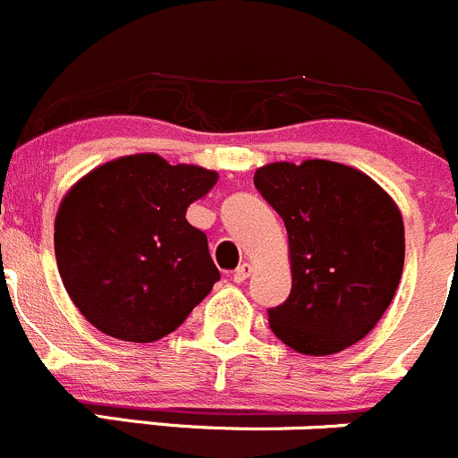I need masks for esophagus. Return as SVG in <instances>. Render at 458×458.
<instances>
[{"label":"esophagus","instance_id":"obj_1","mask_svg":"<svg viewBox=\"0 0 458 458\" xmlns=\"http://www.w3.org/2000/svg\"><path fill=\"white\" fill-rule=\"evenodd\" d=\"M250 274H251V265L250 263H242V265H238L236 269H233L232 278L236 283H242V281H247V278H250Z\"/></svg>","mask_w":458,"mask_h":458}]
</instances>
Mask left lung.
Returning a JSON list of instances; mask_svg holds the SVG:
<instances>
[{
	"mask_svg": "<svg viewBox=\"0 0 458 458\" xmlns=\"http://www.w3.org/2000/svg\"><path fill=\"white\" fill-rule=\"evenodd\" d=\"M254 184L290 242L292 290L267 310L272 333L317 357L367 337L403 276L404 225L394 199L364 173L326 159L267 164Z\"/></svg>",
	"mask_w": 458,
	"mask_h": 458,
	"instance_id": "left-lung-1",
	"label": "left lung"
}]
</instances>
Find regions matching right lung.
Instances as JSON below:
<instances>
[{
  "mask_svg": "<svg viewBox=\"0 0 458 458\" xmlns=\"http://www.w3.org/2000/svg\"><path fill=\"white\" fill-rule=\"evenodd\" d=\"M216 182V171L146 152L107 161L72 186L55 216V260L91 326L146 344L184 324L220 281L207 233L186 220Z\"/></svg>",
  "mask_w": 458,
  "mask_h": 458,
  "instance_id": "1",
  "label": "right lung"
}]
</instances>
